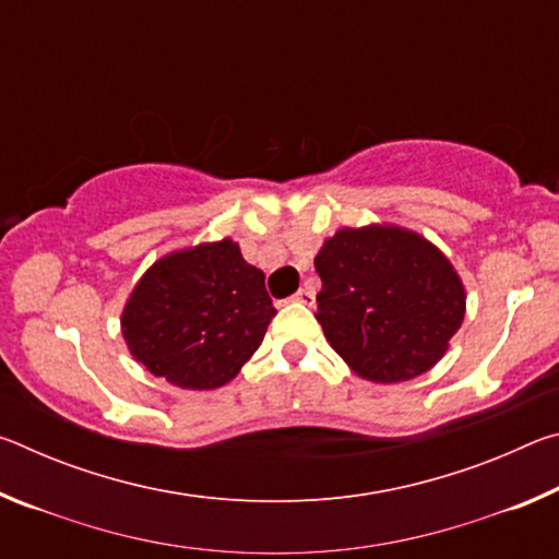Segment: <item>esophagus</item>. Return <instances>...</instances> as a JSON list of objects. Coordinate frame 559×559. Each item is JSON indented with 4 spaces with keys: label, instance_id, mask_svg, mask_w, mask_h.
Listing matches in <instances>:
<instances>
[{
    "label": "esophagus",
    "instance_id": "esophagus-1",
    "mask_svg": "<svg viewBox=\"0 0 559 559\" xmlns=\"http://www.w3.org/2000/svg\"><path fill=\"white\" fill-rule=\"evenodd\" d=\"M293 300L302 302V306H313V302H316V293L310 290V288H300V290L296 293V296H293Z\"/></svg>",
    "mask_w": 559,
    "mask_h": 559
}]
</instances>
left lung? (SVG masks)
I'll return each instance as SVG.
<instances>
[{"mask_svg":"<svg viewBox=\"0 0 559 559\" xmlns=\"http://www.w3.org/2000/svg\"><path fill=\"white\" fill-rule=\"evenodd\" d=\"M318 323L362 380L392 384L429 372L466 313L451 261L416 231L370 224L340 229L316 257Z\"/></svg>","mask_w":559,"mask_h":559,"instance_id":"left-lung-1","label":"left lung"}]
</instances>
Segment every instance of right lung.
Listing matches in <instances>:
<instances>
[{
  "label": "right lung",
  "instance_id": "right-lung-1",
  "mask_svg": "<svg viewBox=\"0 0 559 559\" xmlns=\"http://www.w3.org/2000/svg\"><path fill=\"white\" fill-rule=\"evenodd\" d=\"M276 308L239 243L189 246L155 261L122 310L130 355L182 390H216L257 353Z\"/></svg>",
  "mask_w": 559,
  "mask_h": 559
}]
</instances>
